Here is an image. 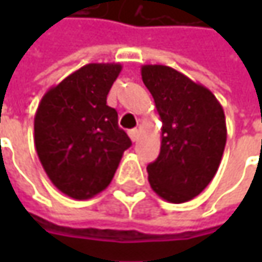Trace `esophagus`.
I'll use <instances>...</instances> for the list:
<instances>
[{
  "label": "esophagus",
  "mask_w": 262,
  "mask_h": 262,
  "mask_svg": "<svg viewBox=\"0 0 262 262\" xmlns=\"http://www.w3.org/2000/svg\"><path fill=\"white\" fill-rule=\"evenodd\" d=\"M128 136H129V138H131L133 141H137L138 137H140V131H138V129H129Z\"/></svg>",
  "instance_id": "obj_1"
}]
</instances>
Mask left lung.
<instances>
[{
	"instance_id": "left-lung-1",
	"label": "left lung",
	"mask_w": 262,
	"mask_h": 262,
	"mask_svg": "<svg viewBox=\"0 0 262 262\" xmlns=\"http://www.w3.org/2000/svg\"><path fill=\"white\" fill-rule=\"evenodd\" d=\"M143 83L162 121L159 157L148 182L169 203H186L216 175L226 146L223 107L207 87L166 66L141 67Z\"/></svg>"
}]
</instances>
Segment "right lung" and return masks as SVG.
Segmentation results:
<instances>
[{
	"label": "right lung",
	"mask_w": 262,
	"mask_h": 262,
	"mask_svg": "<svg viewBox=\"0 0 262 262\" xmlns=\"http://www.w3.org/2000/svg\"><path fill=\"white\" fill-rule=\"evenodd\" d=\"M121 64H87L51 87L35 115V147L51 182L74 200L111 184L131 140L106 105Z\"/></svg>",
	"instance_id": "1"
}]
</instances>
